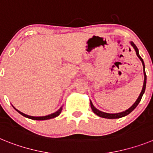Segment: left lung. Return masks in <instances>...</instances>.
<instances>
[{"label":"left lung","instance_id":"8db88e82","mask_svg":"<svg viewBox=\"0 0 153 153\" xmlns=\"http://www.w3.org/2000/svg\"><path fill=\"white\" fill-rule=\"evenodd\" d=\"M131 45H132V47H133V48L135 49V51H136V55H137L138 57L140 58V60H141L142 63H143V72H144V83H143V90H142L141 93H140V97H139V98L137 99V100L136 101V102H135V103L133 104V105H132V106L129 108V109H128L127 110H126V111L122 112V113H104V112L100 111L99 109H97V108L94 107V106L93 105L92 102L90 101V106H91L92 110L93 111V113H95V114H97V116H99V117H102V118H106V119H118V118H121V117H125V116H126V115L129 114V113H130L131 112H132V110H133V109H134L135 108L138 106V104L140 103V102L141 101V99H142V97H143V93H145L146 85V72H145V65H144L143 60L142 59L141 56H140V54H139V50H138V48L136 47V46L135 45V44H133L132 42H131Z\"/></svg>","mask_w":153,"mask_h":153}]
</instances>
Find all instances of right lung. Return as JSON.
Wrapping results in <instances>:
<instances>
[{"label": "right lung", "mask_w": 153, "mask_h": 153, "mask_svg": "<svg viewBox=\"0 0 153 153\" xmlns=\"http://www.w3.org/2000/svg\"><path fill=\"white\" fill-rule=\"evenodd\" d=\"M14 109H15V108H14ZM62 109H63V106H61V107L58 109L57 111L55 112L54 113L50 114L48 115V116H45V117H31V116H28V115H26V114H24V113H21V112H20L19 110H17V109H16V110H17L20 114H21L22 116H24V117H27V118H29V119H31V120H49V119L54 118V117L59 116V115L60 114V113H61Z\"/></svg>", "instance_id": "1"}]
</instances>
